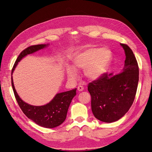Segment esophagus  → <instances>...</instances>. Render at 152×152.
Listing matches in <instances>:
<instances>
[{
  "label": "esophagus",
  "instance_id": "34e87169",
  "mask_svg": "<svg viewBox=\"0 0 152 152\" xmlns=\"http://www.w3.org/2000/svg\"><path fill=\"white\" fill-rule=\"evenodd\" d=\"M83 90H84V87H83V86H81V85L78 86V87H77V91H78L81 92V91H83Z\"/></svg>",
  "mask_w": 152,
  "mask_h": 152
}]
</instances>
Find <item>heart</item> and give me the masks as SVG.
Segmentation results:
<instances>
[{
	"mask_svg": "<svg viewBox=\"0 0 152 152\" xmlns=\"http://www.w3.org/2000/svg\"><path fill=\"white\" fill-rule=\"evenodd\" d=\"M112 60V52L107 48H91L77 54L73 60L75 68L84 70V75L90 80H96L107 71ZM68 76L76 79L77 73L73 68H68Z\"/></svg>",
	"mask_w": 152,
	"mask_h": 152,
	"instance_id": "b5f03b06",
	"label": "heart"
}]
</instances>
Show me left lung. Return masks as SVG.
<instances>
[{
	"mask_svg": "<svg viewBox=\"0 0 152 152\" xmlns=\"http://www.w3.org/2000/svg\"><path fill=\"white\" fill-rule=\"evenodd\" d=\"M126 60L122 73H105L89 83L91 108L94 116L105 123L118 121L128 111L134 102L139 82V66L131 48L121 44Z\"/></svg>",
	"mask_w": 152,
	"mask_h": 152,
	"instance_id": "1",
	"label": "left lung"
}]
</instances>
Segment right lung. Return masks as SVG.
<instances>
[{
	"mask_svg": "<svg viewBox=\"0 0 152 152\" xmlns=\"http://www.w3.org/2000/svg\"><path fill=\"white\" fill-rule=\"evenodd\" d=\"M48 44L31 45L23 50L16 60L12 70V75L18 62L28 54L44 49ZM12 86L18 104L23 112L35 123L47 128H53L65 121L67 111L72 99L76 94V89L57 94L47 104L42 106H33L23 102L16 91L12 76Z\"/></svg>",
	"mask_w": 152,
	"mask_h": 152,
	"instance_id": "obj_1",
	"label": "right lung"
}]
</instances>
